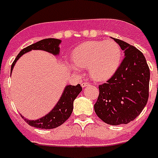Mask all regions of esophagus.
Returning <instances> with one entry per match:
<instances>
[{
  "label": "esophagus",
  "instance_id": "34e87169",
  "mask_svg": "<svg viewBox=\"0 0 158 158\" xmlns=\"http://www.w3.org/2000/svg\"><path fill=\"white\" fill-rule=\"evenodd\" d=\"M89 85H90V83H88V82H83V83H81L82 88H85V87H87V86H89Z\"/></svg>",
  "mask_w": 158,
  "mask_h": 158
}]
</instances>
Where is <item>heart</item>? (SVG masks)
I'll return each instance as SVG.
<instances>
[{"instance_id": "1", "label": "heart", "mask_w": 158, "mask_h": 158, "mask_svg": "<svg viewBox=\"0 0 158 158\" xmlns=\"http://www.w3.org/2000/svg\"><path fill=\"white\" fill-rule=\"evenodd\" d=\"M75 64L70 68L79 72L80 68L88 66L92 78L97 81L108 79L116 72L122 59V50L114 40L88 41L81 44L72 52Z\"/></svg>"}]
</instances>
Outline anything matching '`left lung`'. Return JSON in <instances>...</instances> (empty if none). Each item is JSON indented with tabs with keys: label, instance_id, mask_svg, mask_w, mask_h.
Returning <instances> with one entry per match:
<instances>
[{
	"label": "left lung",
	"instance_id": "8db88e82",
	"mask_svg": "<svg viewBox=\"0 0 158 158\" xmlns=\"http://www.w3.org/2000/svg\"><path fill=\"white\" fill-rule=\"evenodd\" d=\"M125 57L107 83L99 85V97L94 110L110 125L127 124L142 112L148 102L150 71L139 49L121 40L113 38Z\"/></svg>",
	"mask_w": 158,
	"mask_h": 158
}]
</instances>
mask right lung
<instances>
[{"mask_svg": "<svg viewBox=\"0 0 158 158\" xmlns=\"http://www.w3.org/2000/svg\"><path fill=\"white\" fill-rule=\"evenodd\" d=\"M61 40L54 38H48V39L42 40L36 43L27 46V48H23L19 52L15 58V61L11 66V73L15 67V63L20 57L27 52H30L31 50H43L49 53H52L54 56L59 55L60 52V44ZM82 91V87L80 84H77L76 86L66 85L65 87L62 94L56 106L53 107L51 111L44 117L36 120H29L21 115L22 118L31 127H35L40 129H52L56 128L70 118V114L73 111V103L75 99L78 97V95Z\"/></svg>", "mask_w": 158, "mask_h": 158, "instance_id": "1", "label": "right lung"}]
</instances>
